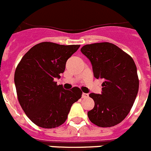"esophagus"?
Segmentation results:
<instances>
[{"instance_id": "obj_1", "label": "esophagus", "mask_w": 151, "mask_h": 151, "mask_svg": "<svg viewBox=\"0 0 151 151\" xmlns=\"http://www.w3.org/2000/svg\"><path fill=\"white\" fill-rule=\"evenodd\" d=\"M88 97V94H86V93H82V98L83 99H86Z\"/></svg>"}]
</instances>
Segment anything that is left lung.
I'll list each match as a JSON object with an SVG mask.
<instances>
[{
	"instance_id": "left-lung-1",
	"label": "left lung",
	"mask_w": 151,
	"mask_h": 151,
	"mask_svg": "<svg viewBox=\"0 0 151 151\" xmlns=\"http://www.w3.org/2000/svg\"><path fill=\"white\" fill-rule=\"evenodd\" d=\"M81 51L91 61L95 78L104 81L101 95H89L95 106L88 118L99 127H114L127 117L137 98V66L129 55L110 42L88 44Z\"/></svg>"
}]
</instances>
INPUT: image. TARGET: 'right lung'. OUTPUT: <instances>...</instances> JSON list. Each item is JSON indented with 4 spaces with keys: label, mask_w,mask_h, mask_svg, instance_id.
<instances>
[{
    "label": "right lung",
    "mask_w": 151,
    "mask_h": 151,
    "mask_svg": "<svg viewBox=\"0 0 151 151\" xmlns=\"http://www.w3.org/2000/svg\"><path fill=\"white\" fill-rule=\"evenodd\" d=\"M79 47L40 42L24 55L16 67L14 84L18 101L38 127H60L67 120L72 105L81 98L82 91L78 87L65 90L54 81L60 78L67 60Z\"/></svg>",
    "instance_id": "add662e5"
}]
</instances>
